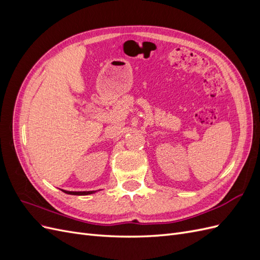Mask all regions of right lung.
<instances>
[{"instance_id": "obj_1", "label": "right lung", "mask_w": 260, "mask_h": 260, "mask_svg": "<svg viewBox=\"0 0 260 260\" xmlns=\"http://www.w3.org/2000/svg\"><path fill=\"white\" fill-rule=\"evenodd\" d=\"M61 191L66 194H70V195H89V194H93V193L98 192V191H79V192H77V191H65V190H61Z\"/></svg>"}]
</instances>
